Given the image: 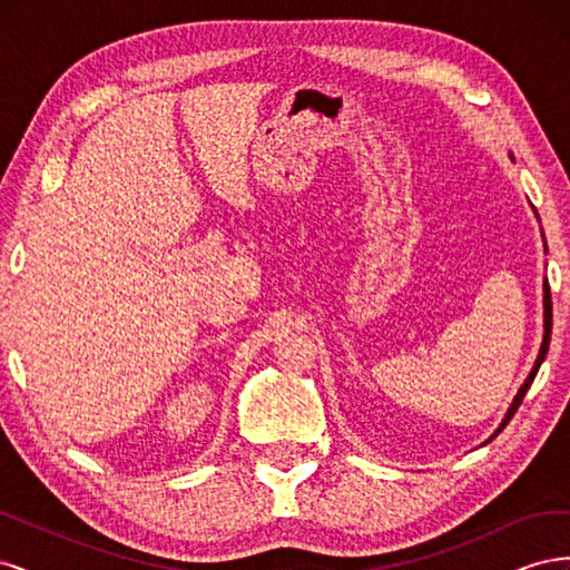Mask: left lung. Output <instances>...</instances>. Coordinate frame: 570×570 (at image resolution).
Returning <instances> with one entry per match:
<instances>
[{"label":"left lung","instance_id":"1","mask_svg":"<svg viewBox=\"0 0 570 570\" xmlns=\"http://www.w3.org/2000/svg\"><path fill=\"white\" fill-rule=\"evenodd\" d=\"M511 159H513V157H511ZM549 340H551V292H549V283L544 281V337H542V347H540V354H538V358H534V366H532L530 375L525 377V383L521 385L519 394L513 396V402H511V406H509V411H507V416H504L502 425L497 428V433H494V435L502 433V430L507 428V423L513 419L515 409L521 406V402H523L525 392L530 390V385H532V381H534V375H538V371H540V366H542V361H544V356H547V352H549ZM494 435H492V438H494Z\"/></svg>","mask_w":570,"mask_h":570}]
</instances>
